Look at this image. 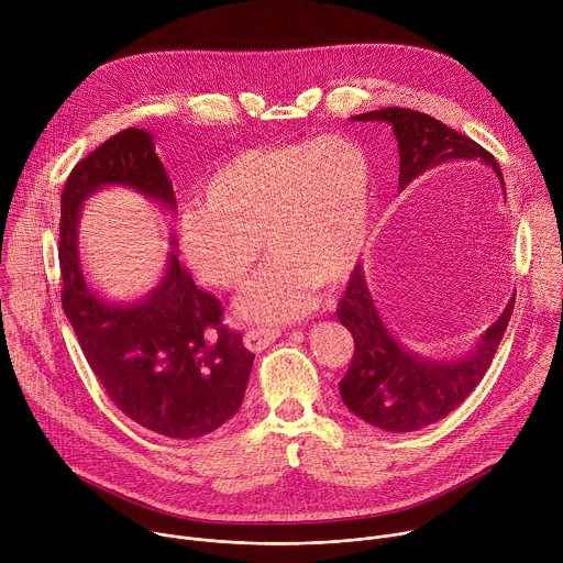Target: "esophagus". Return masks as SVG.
<instances>
[{
	"mask_svg": "<svg viewBox=\"0 0 563 563\" xmlns=\"http://www.w3.org/2000/svg\"><path fill=\"white\" fill-rule=\"evenodd\" d=\"M280 336V330L274 328H252L245 332V345L252 352H263Z\"/></svg>",
	"mask_w": 563,
	"mask_h": 563,
	"instance_id": "obj_1",
	"label": "esophagus"
}]
</instances>
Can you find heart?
Returning a JSON list of instances; mask_svg holds the SVG:
<instances>
[{"label": "heart", "mask_w": 563, "mask_h": 563, "mask_svg": "<svg viewBox=\"0 0 563 563\" xmlns=\"http://www.w3.org/2000/svg\"><path fill=\"white\" fill-rule=\"evenodd\" d=\"M372 218L374 163L361 142L328 135L250 148L213 172L205 202L183 211L180 254L202 285L231 289L245 283L265 240L274 256L238 309L254 323H289L313 309L318 285L352 276Z\"/></svg>", "instance_id": "heart-1"}]
</instances>
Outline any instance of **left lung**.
Segmentation results:
<instances>
[{
    "label": "left lung",
    "instance_id": "8db88e82",
    "mask_svg": "<svg viewBox=\"0 0 563 563\" xmlns=\"http://www.w3.org/2000/svg\"><path fill=\"white\" fill-rule=\"evenodd\" d=\"M356 122H387L398 140V189L461 159L486 163L504 176L495 157L474 140L456 133L432 115L412 109H378L354 115ZM515 296L474 347L456 358H430L408 350L385 325L363 265H356L339 302V320L354 336V356L341 380V398L352 415L385 432H415L456 410L488 372L512 316Z\"/></svg>",
    "mask_w": 563,
    "mask_h": 563
}]
</instances>
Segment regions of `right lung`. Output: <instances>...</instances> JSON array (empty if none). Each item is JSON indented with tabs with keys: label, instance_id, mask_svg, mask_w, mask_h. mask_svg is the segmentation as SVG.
Instances as JSON below:
<instances>
[{
	"label": "right lung",
	"instance_id": "add662e5",
	"mask_svg": "<svg viewBox=\"0 0 563 563\" xmlns=\"http://www.w3.org/2000/svg\"><path fill=\"white\" fill-rule=\"evenodd\" d=\"M126 187L176 211L172 178L153 133L124 129L70 172L59 211L62 307L93 374L113 404L142 428L169 439H198L243 406L254 354L222 325L220 302L196 287L172 235L167 267L142 298L111 300L96 289L79 256L85 202Z\"/></svg>",
	"mask_w": 563,
	"mask_h": 563
}]
</instances>
